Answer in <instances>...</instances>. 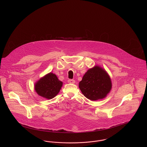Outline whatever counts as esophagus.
I'll return each instance as SVG.
<instances>
[{"label":"esophagus","mask_w":147,"mask_h":147,"mask_svg":"<svg viewBox=\"0 0 147 147\" xmlns=\"http://www.w3.org/2000/svg\"><path fill=\"white\" fill-rule=\"evenodd\" d=\"M68 82L69 83H70V84H74L75 82H76V81H75L74 80H73V79H69V80H68Z\"/></svg>","instance_id":"1"}]
</instances>
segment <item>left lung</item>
Returning a JSON list of instances; mask_svg holds the SVG:
<instances>
[{
    "instance_id": "left-lung-1",
    "label": "left lung",
    "mask_w": 147,
    "mask_h": 147,
    "mask_svg": "<svg viewBox=\"0 0 147 147\" xmlns=\"http://www.w3.org/2000/svg\"><path fill=\"white\" fill-rule=\"evenodd\" d=\"M79 88L86 98L96 101L105 98L110 92L111 80L105 70L95 65L85 73L79 83Z\"/></svg>"
}]
</instances>
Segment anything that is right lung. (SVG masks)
Masks as SVG:
<instances>
[{
  "mask_svg": "<svg viewBox=\"0 0 147 147\" xmlns=\"http://www.w3.org/2000/svg\"><path fill=\"white\" fill-rule=\"evenodd\" d=\"M62 85V82L58 79L56 74L49 73L35 83V90L38 95L51 99L59 93Z\"/></svg>",
  "mask_w": 147,
  "mask_h": 147,
  "instance_id": "right-lung-1",
  "label": "right lung"
}]
</instances>
